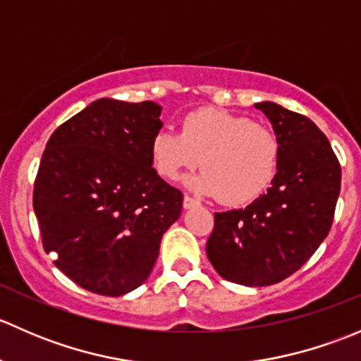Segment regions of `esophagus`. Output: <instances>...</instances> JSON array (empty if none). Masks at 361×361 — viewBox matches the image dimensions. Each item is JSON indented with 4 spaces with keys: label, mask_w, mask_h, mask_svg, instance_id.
<instances>
[{
    "label": "esophagus",
    "mask_w": 361,
    "mask_h": 361,
    "mask_svg": "<svg viewBox=\"0 0 361 361\" xmlns=\"http://www.w3.org/2000/svg\"><path fill=\"white\" fill-rule=\"evenodd\" d=\"M201 206V202L197 201V199L190 197V195H185L183 197V207L185 209H192V207H199Z\"/></svg>",
    "instance_id": "34e87169"
}]
</instances>
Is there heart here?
Wrapping results in <instances>:
<instances>
[{
    "label": "heart",
    "instance_id": "b5f03b06",
    "mask_svg": "<svg viewBox=\"0 0 361 361\" xmlns=\"http://www.w3.org/2000/svg\"><path fill=\"white\" fill-rule=\"evenodd\" d=\"M281 147L271 129L216 108L190 111L181 120L180 134L160 130L150 143L160 176L174 181L201 162L204 169L188 178V187L235 206L255 201L271 187Z\"/></svg>",
    "mask_w": 361,
    "mask_h": 361
}]
</instances>
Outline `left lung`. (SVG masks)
<instances>
[{"label":"left lung","instance_id":"1","mask_svg":"<svg viewBox=\"0 0 361 361\" xmlns=\"http://www.w3.org/2000/svg\"><path fill=\"white\" fill-rule=\"evenodd\" d=\"M281 147L267 194L245 209L214 213L206 253L224 279L269 286L302 267L329 235L341 192L330 141L307 116L264 101L255 104Z\"/></svg>","mask_w":361,"mask_h":361}]
</instances>
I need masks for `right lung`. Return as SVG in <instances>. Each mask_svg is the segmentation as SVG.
Wrapping results in <instances>:
<instances>
[{"label": "right lung", "mask_w": 361, "mask_h": 361, "mask_svg": "<svg viewBox=\"0 0 361 361\" xmlns=\"http://www.w3.org/2000/svg\"><path fill=\"white\" fill-rule=\"evenodd\" d=\"M160 111L152 101L103 97L57 127L43 152L32 192L43 248L92 293L143 285L180 218L183 194L152 167Z\"/></svg>", "instance_id": "add662e5"}]
</instances>
